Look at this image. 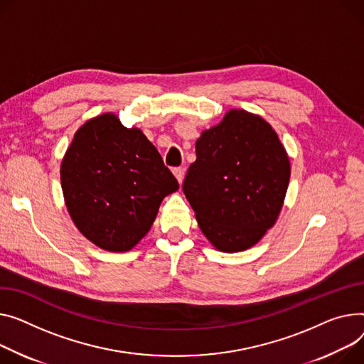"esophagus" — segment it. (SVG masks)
Wrapping results in <instances>:
<instances>
[{
    "mask_svg": "<svg viewBox=\"0 0 364 364\" xmlns=\"http://www.w3.org/2000/svg\"><path fill=\"white\" fill-rule=\"evenodd\" d=\"M173 173H174V176H176L177 181L181 184V183H183V180H184V168H174V169H173Z\"/></svg>",
    "mask_w": 364,
    "mask_h": 364,
    "instance_id": "obj_1",
    "label": "esophagus"
}]
</instances>
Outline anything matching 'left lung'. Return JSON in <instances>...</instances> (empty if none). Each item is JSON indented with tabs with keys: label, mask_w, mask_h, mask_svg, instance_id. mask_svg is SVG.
Masks as SVG:
<instances>
[{
	"label": "left lung",
	"mask_w": 364,
	"mask_h": 364,
	"mask_svg": "<svg viewBox=\"0 0 364 364\" xmlns=\"http://www.w3.org/2000/svg\"><path fill=\"white\" fill-rule=\"evenodd\" d=\"M289 159L266 121L231 109L196 141L183 191L210 243L221 252L252 247L284 203Z\"/></svg>",
	"instance_id": "8db88e82"
}]
</instances>
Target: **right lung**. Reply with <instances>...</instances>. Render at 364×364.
Returning <instances> with one entry per match:
<instances>
[{
  "label": "right lung",
  "instance_id": "add662e5",
  "mask_svg": "<svg viewBox=\"0 0 364 364\" xmlns=\"http://www.w3.org/2000/svg\"><path fill=\"white\" fill-rule=\"evenodd\" d=\"M61 187L79 231L101 249L126 252L151 230L178 181L139 129L104 114L75 134L61 164Z\"/></svg>",
  "mask_w": 364,
  "mask_h": 364
}]
</instances>
